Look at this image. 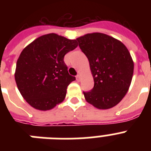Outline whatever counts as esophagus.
<instances>
[{"label": "esophagus", "instance_id": "1", "mask_svg": "<svg viewBox=\"0 0 151 151\" xmlns=\"http://www.w3.org/2000/svg\"><path fill=\"white\" fill-rule=\"evenodd\" d=\"M76 80L77 81H79L80 80V76L78 74L76 76Z\"/></svg>", "mask_w": 151, "mask_h": 151}]
</instances>
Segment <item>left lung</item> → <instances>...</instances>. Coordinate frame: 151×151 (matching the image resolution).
Returning <instances> with one entry per match:
<instances>
[{
	"label": "left lung",
	"instance_id": "left-lung-1",
	"mask_svg": "<svg viewBox=\"0 0 151 151\" xmlns=\"http://www.w3.org/2000/svg\"><path fill=\"white\" fill-rule=\"evenodd\" d=\"M78 46L90 64L94 88L83 91L85 100L97 109L115 106L126 94L134 71V63L127 47L119 40L103 33L77 38Z\"/></svg>",
	"mask_w": 151,
	"mask_h": 151
}]
</instances>
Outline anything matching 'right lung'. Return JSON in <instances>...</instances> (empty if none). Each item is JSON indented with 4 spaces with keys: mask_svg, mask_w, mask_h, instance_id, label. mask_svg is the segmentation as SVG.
Returning a JSON list of instances; mask_svg holds the SVG:
<instances>
[{
    "mask_svg": "<svg viewBox=\"0 0 151 151\" xmlns=\"http://www.w3.org/2000/svg\"><path fill=\"white\" fill-rule=\"evenodd\" d=\"M78 46L54 33L42 35L22 50L17 62L15 80L23 98L39 110H51L66 97L76 78L68 73L64 56Z\"/></svg>",
    "mask_w": 151,
    "mask_h": 151,
    "instance_id": "right-lung-1",
    "label": "right lung"
}]
</instances>
